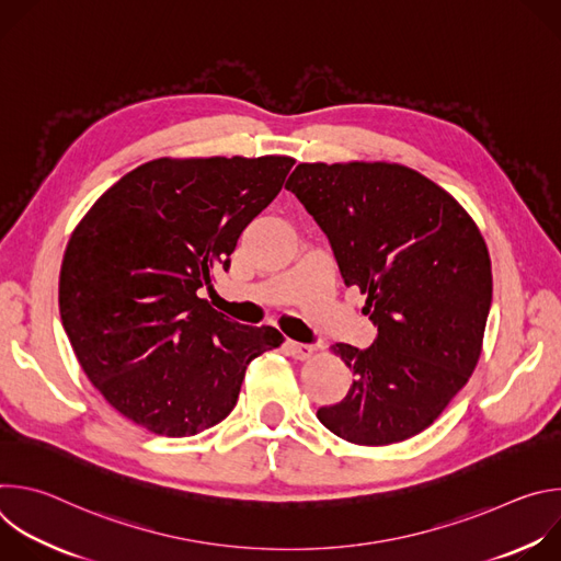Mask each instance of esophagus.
Returning <instances> with one entry per match:
<instances>
[{
  "label": "esophagus",
  "mask_w": 561,
  "mask_h": 561,
  "mask_svg": "<svg viewBox=\"0 0 561 561\" xmlns=\"http://www.w3.org/2000/svg\"><path fill=\"white\" fill-rule=\"evenodd\" d=\"M286 348H288V353L295 357V359H310L314 353H317V348L314 346H310V344H299V342H288L286 344Z\"/></svg>",
  "instance_id": "esophagus-1"
}]
</instances>
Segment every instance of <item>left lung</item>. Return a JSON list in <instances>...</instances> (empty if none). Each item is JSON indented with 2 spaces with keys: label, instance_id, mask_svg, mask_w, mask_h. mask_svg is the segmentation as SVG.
I'll list each match as a JSON object with an SVG mask.
<instances>
[{
  "label": "left lung",
  "instance_id": "8db88e82",
  "mask_svg": "<svg viewBox=\"0 0 561 561\" xmlns=\"http://www.w3.org/2000/svg\"><path fill=\"white\" fill-rule=\"evenodd\" d=\"M286 188L329 237L346 286L366 295L377 340L335 344L348 394L317 411L337 437L388 446L428 428L470 379L493 299L489 247L466 208L388 162L299 164Z\"/></svg>",
  "mask_w": 561,
  "mask_h": 561
}]
</instances>
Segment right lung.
I'll return each mask as SVG.
<instances>
[{"label":"right lung","instance_id":"add662e5","mask_svg":"<svg viewBox=\"0 0 561 561\" xmlns=\"http://www.w3.org/2000/svg\"><path fill=\"white\" fill-rule=\"evenodd\" d=\"M293 164L286 154L159 157L75 226L59 271L61 324L79 366L128 422L197 435L234 409L249 364L284 344L273 327L230 322L197 290L228 268Z\"/></svg>","mask_w":561,"mask_h":561}]
</instances>
